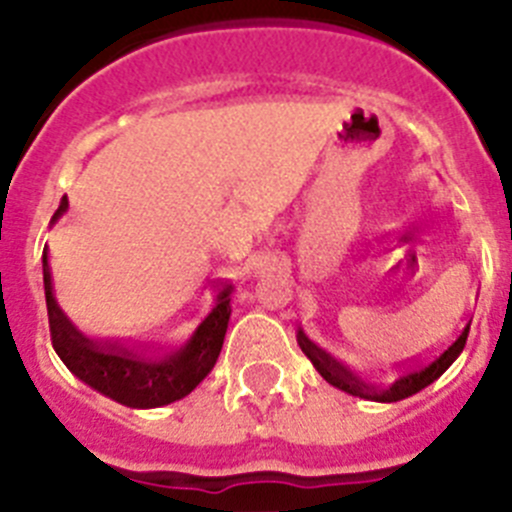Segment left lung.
I'll use <instances>...</instances> for the list:
<instances>
[{
	"mask_svg": "<svg viewBox=\"0 0 512 512\" xmlns=\"http://www.w3.org/2000/svg\"><path fill=\"white\" fill-rule=\"evenodd\" d=\"M467 336H469V325L461 330L459 338H456V341L443 351V354L433 356L428 364L415 366V369H410V372H402L400 377L392 379L387 387H374V384L361 382L359 377H354V374L348 372V366H343L336 356H330L328 351L315 346V343L302 333V330H297V343H300L302 354H305L307 359L312 361V366L318 369L320 377H323L328 384H333V387H338L341 392H346V395H354V397H361V400H372V402H400L405 400V397H413L415 392L425 390L428 384L436 382V379L441 377V374L446 372L456 359H459V354L464 351V343H467Z\"/></svg>",
	"mask_w": 512,
	"mask_h": 512,
	"instance_id": "obj_1",
	"label": "left lung"
}]
</instances>
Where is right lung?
<instances>
[{"label":"right lung","mask_w":512,"mask_h":512,"mask_svg":"<svg viewBox=\"0 0 512 512\" xmlns=\"http://www.w3.org/2000/svg\"><path fill=\"white\" fill-rule=\"evenodd\" d=\"M69 210L66 197L58 205L51 225ZM43 289L45 307H48V328L58 359L66 364L76 379L89 384L99 395L120 402L125 408L151 410L164 408L182 400L212 372L220 348H223L225 330L230 320V297L233 284L215 289L210 310L202 323L194 328L192 336L174 351L158 356H143L125 351V348L104 346L92 341L66 318V312L53 295V271L48 264V246L43 251Z\"/></svg>","instance_id":"add662e5"}]
</instances>
